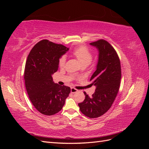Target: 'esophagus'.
I'll return each instance as SVG.
<instances>
[{
  "label": "esophagus",
  "mask_w": 149,
  "mask_h": 149,
  "mask_svg": "<svg viewBox=\"0 0 149 149\" xmlns=\"http://www.w3.org/2000/svg\"><path fill=\"white\" fill-rule=\"evenodd\" d=\"M78 89H76L74 88H71V93H76L78 92Z\"/></svg>",
  "instance_id": "obj_1"
}]
</instances>
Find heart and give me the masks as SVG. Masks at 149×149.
Here are the masks:
<instances>
[{
  "instance_id": "1",
  "label": "heart",
  "mask_w": 149,
  "mask_h": 149,
  "mask_svg": "<svg viewBox=\"0 0 149 149\" xmlns=\"http://www.w3.org/2000/svg\"><path fill=\"white\" fill-rule=\"evenodd\" d=\"M73 55L77 58L81 65H88L93 60V55L89 49L85 46H81L75 48L73 52ZM66 62L65 56L60 57L58 61V65L60 67H63Z\"/></svg>"
}]
</instances>
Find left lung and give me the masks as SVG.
Segmentation results:
<instances>
[{
    "mask_svg": "<svg viewBox=\"0 0 149 149\" xmlns=\"http://www.w3.org/2000/svg\"><path fill=\"white\" fill-rule=\"evenodd\" d=\"M99 52L96 70L90 81L96 86L91 97L84 92L83 102L79 103L81 112L89 118H96L109 110L118 93L121 79L119 56L114 48L104 40L89 43Z\"/></svg>",
    "mask_w": 149,
    "mask_h": 149,
    "instance_id": "obj_1",
    "label": "left lung"
}]
</instances>
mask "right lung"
<instances>
[{
    "label": "right lung",
    "instance_id": "add662e5",
    "mask_svg": "<svg viewBox=\"0 0 149 149\" xmlns=\"http://www.w3.org/2000/svg\"><path fill=\"white\" fill-rule=\"evenodd\" d=\"M69 50L47 40L38 42L26 61L24 79L30 100L40 113L52 116L60 111L71 89L53 82L52 74L58 69L60 57Z\"/></svg>",
    "mask_w": 149,
    "mask_h": 149
}]
</instances>
